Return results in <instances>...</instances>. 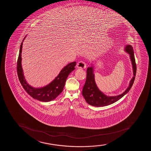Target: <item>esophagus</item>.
<instances>
[{"instance_id": "34e87169", "label": "esophagus", "mask_w": 151, "mask_h": 151, "mask_svg": "<svg viewBox=\"0 0 151 151\" xmlns=\"http://www.w3.org/2000/svg\"><path fill=\"white\" fill-rule=\"evenodd\" d=\"M87 67L86 64L85 63V62L81 61H79L77 64H76V68H81V69H85Z\"/></svg>"}]
</instances>
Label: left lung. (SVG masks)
<instances>
[{
    "mask_svg": "<svg viewBox=\"0 0 151 151\" xmlns=\"http://www.w3.org/2000/svg\"><path fill=\"white\" fill-rule=\"evenodd\" d=\"M124 51L129 55L134 75L130 81L128 87L124 92L118 95L110 96L104 94L99 90L96 85L94 75L95 66L91 63V66L87 68V78L82 91V94L85 100L89 105L95 107H103L109 105L121 99L130 90L135 79L137 66L135 64L134 49L132 46L129 44L125 45Z\"/></svg>",
    "mask_w": 151,
    "mask_h": 151,
    "instance_id": "left-lung-1",
    "label": "left lung"
}]
</instances>
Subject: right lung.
Wrapping results in <instances>:
<instances>
[{
  "label": "right lung",
  "mask_w": 151,
  "mask_h": 151,
  "mask_svg": "<svg viewBox=\"0 0 151 151\" xmlns=\"http://www.w3.org/2000/svg\"><path fill=\"white\" fill-rule=\"evenodd\" d=\"M23 39L19 49V55L17 62V72L19 79L24 90L33 98L42 102H49L55 99L63 92L69 73L75 70L76 62L69 63L61 70L58 75L48 85L40 88H34L29 84L25 79L22 65V52Z\"/></svg>",
  "instance_id": "obj_1"
}]
</instances>
